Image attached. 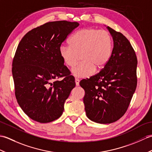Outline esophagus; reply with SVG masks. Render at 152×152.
Wrapping results in <instances>:
<instances>
[{"mask_svg": "<svg viewBox=\"0 0 152 152\" xmlns=\"http://www.w3.org/2000/svg\"><path fill=\"white\" fill-rule=\"evenodd\" d=\"M75 82H76V86H79L80 85V80L78 78L75 79Z\"/></svg>", "mask_w": 152, "mask_h": 152, "instance_id": "esophagus-1", "label": "esophagus"}]
</instances>
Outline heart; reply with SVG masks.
I'll list each match as a JSON object with an SVG mask.
<instances>
[{
  "label": "heart",
  "instance_id": "obj_1",
  "mask_svg": "<svg viewBox=\"0 0 152 152\" xmlns=\"http://www.w3.org/2000/svg\"><path fill=\"white\" fill-rule=\"evenodd\" d=\"M70 46L61 45L59 56L65 65L73 68L80 60L82 62L74 68L72 73L78 78H89L95 69H103L110 59L113 40L108 31L95 28H82L76 32L69 40Z\"/></svg>",
  "mask_w": 152,
  "mask_h": 152
}]
</instances>
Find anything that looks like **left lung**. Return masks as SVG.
Instances as JSON below:
<instances>
[{
    "mask_svg": "<svg viewBox=\"0 0 152 152\" xmlns=\"http://www.w3.org/2000/svg\"><path fill=\"white\" fill-rule=\"evenodd\" d=\"M114 48L106 65L89 79L82 80L83 103L88 118L98 124L120 119L129 106L137 85V58L124 34L107 27Z\"/></svg>",
    "mask_w": 152,
    "mask_h": 152,
    "instance_id": "left-lung-1",
    "label": "left lung"
}]
</instances>
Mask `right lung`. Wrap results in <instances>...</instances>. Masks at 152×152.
Instances as JSON below:
<instances>
[{
  "instance_id": "right-lung-1",
  "label": "right lung",
  "mask_w": 152,
  "mask_h": 152,
  "mask_svg": "<svg viewBox=\"0 0 152 152\" xmlns=\"http://www.w3.org/2000/svg\"><path fill=\"white\" fill-rule=\"evenodd\" d=\"M78 26V22H48L28 31L18 44L12 62L15 95L23 111L34 121L49 123L63 114L76 83L59 50Z\"/></svg>"
}]
</instances>
